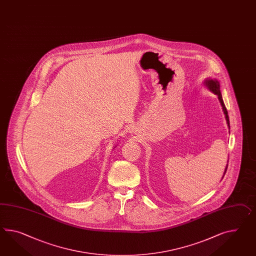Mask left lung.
<instances>
[{
    "label": "left lung",
    "mask_w": 256,
    "mask_h": 256,
    "mask_svg": "<svg viewBox=\"0 0 256 256\" xmlns=\"http://www.w3.org/2000/svg\"><path fill=\"white\" fill-rule=\"evenodd\" d=\"M206 84L207 85V87L210 88V90H212L214 94H216L218 96L219 100H220V104H221V106H222V108H223V111H224V116H226V123H228V125L230 126V119H228V111H226V106H224V102H223V99H222V95H221V92H220V84H219V82L218 80H206ZM226 168H228V166H226ZM226 168L224 170V173L226 172Z\"/></svg>",
    "instance_id": "left-lung-1"
}]
</instances>
